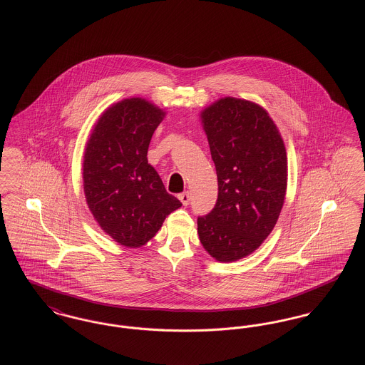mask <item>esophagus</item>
Masks as SVG:
<instances>
[{
  "mask_svg": "<svg viewBox=\"0 0 365 365\" xmlns=\"http://www.w3.org/2000/svg\"><path fill=\"white\" fill-rule=\"evenodd\" d=\"M178 199L181 200V203H182L184 206H188V205H190V200H191V195H190V192H182V193L178 195Z\"/></svg>",
  "mask_w": 365,
  "mask_h": 365,
  "instance_id": "1",
  "label": "esophagus"
}]
</instances>
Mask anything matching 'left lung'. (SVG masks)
<instances>
[{
    "instance_id": "obj_1",
    "label": "left lung",
    "mask_w": 365,
    "mask_h": 365,
    "mask_svg": "<svg viewBox=\"0 0 365 365\" xmlns=\"http://www.w3.org/2000/svg\"><path fill=\"white\" fill-rule=\"evenodd\" d=\"M218 180L215 206L197 217L200 243L221 262L258 249L274 228L287 188V155L259 106L225 97L202 113Z\"/></svg>"
}]
</instances>
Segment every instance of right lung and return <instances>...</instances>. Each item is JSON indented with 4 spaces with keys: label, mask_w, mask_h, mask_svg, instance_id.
I'll return each mask as SVG.
<instances>
[{
    "label": "right lung",
    "mask_w": 365,
    "mask_h": 365,
    "mask_svg": "<svg viewBox=\"0 0 365 365\" xmlns=\"http://www.w3.org/2000/svg\"><path fill=\"white\" fill-rule=\"evenodd\" d=\"M165 113L144 98H126L98 119L83 158V190L98 225L115 242L140 247L181 207L166 191L147 153Z\"/></svg>",
    "instance_id": "obj_1"
}]
</instances>
